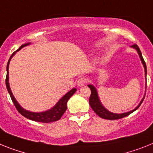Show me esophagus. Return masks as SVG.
Segmentation results:
<instances>
[{"instance_id":"obj_1","label":"esophagus","mask_w":153,"mask_h":153,"mask_svg":"<svg viewBox=\"0 0 153 153\" xmlns=\"http://www.w3.org/2000/svg\"><path fill=\"white\" fill-rule=\"evenodd\" d=\"M86 82H87V79H85V78H80V79L78 80V82H77V85H78L79 87H82L83 86V85H84Z\"/></svg>"}]
</instances>
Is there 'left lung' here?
<instances>
[{
    "label": "left lung",
    "mask_w": 153,
    "mask_h": 153,
    "mask_svg": "<svg viewBox=\"0 0 153 153\" xmlns=\"http://www.w3.org/2000/svg\"><path fill=\"white\" fill-rule=\"evenodd\" d=\"M132 48L135 49L137 52H138V55H139L140 59L142 61V65L144 66L145 68V74H146H146H147V70H146V62H145L144 59L142 57V53H141V51H140L139 47H138L137 44H134L131 46ZM88 87L91 89V95L90 97H89V105L92 107V109L93 110L95 113H96L99 117H100L101 118H103V119H106V120H117V119H120V118H123L124 117L128 116L129 114H131V113H133L134 110H136L140 106V105L142 104V102L144 100L145 96L143 97L140 103L138 104V106L136 107L134 110H131L129 112L127 113H123V114H114V113H111L110 111L106 110L104 106H102V103H101L100 99H99L98 96V92L96 91V88H95L92 85H88Z\"/></svg>",
    "instance_id": "8db88e82"
}]
</instances>
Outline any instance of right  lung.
Wrapping results in <instances>:
<instances>
[{
    "mask_svg": "<svg viewBox=\"0 0 153 153\" xmlns=\"http://www.w3.org/2000/svg\"><path fill=\"white\" fill-rule=\"evenodd\" d=\"M30 44V43H25V44L22 45L21 47H19V50L14 52L12 54H11V57L8 60V62H7V76H6V80H5V82H6V87H7V89L8 91V93L10 95L11 98V100L13 102L14 105L16 107L17 110L19 111L20 114L24 116L25 117L28 118L29 120H34V121H37V122H42V123H51L53 122V121H57V120H60L61 117H62V115L65 114V112L67 110V102L68 101L69 99L71 98V96H73L74 92H76V88H72L71 90L69 91L68 93L63 96L62 98L57 102V104L55 105L53 108H51V110H48L47 111H44V112H40V113H34V112H30V111H28L26 110H24V109L20 105H19V102H17V100H15V98L14 97L13 94H12V92L11 90V88H10V85H9V75H8V67H9V63L11 61V57H13L14 54L17 51H20L22 47H25V46H28V45Z\"/></svg>",
    "mask_w": 153,
    "mask_h": 153,
    "instance_id": "add662e5",
    "label": "right lung"
}]
</instances>
